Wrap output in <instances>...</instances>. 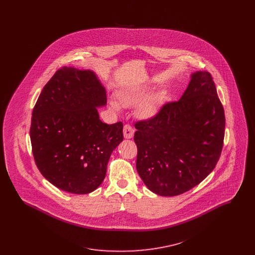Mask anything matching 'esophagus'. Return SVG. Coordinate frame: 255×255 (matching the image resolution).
Returning a JSON list of instances; mask_svg holds the SVG:
<instances>
[{
    "instance_id": "34e87169",
    "label": "esophagus",
    "mask_w": 255,
    "mask_h": 255,
    "mask_svg": "<svg viewBox=\"0 0 255 255\" xmlns=\"http://www.w3.org/2000/svg\"><path fill=\"white\" fill-rule=\"evenodd\" d=\"M133 133H134V130L133 129V127L129 124H126L124 125V128H123V134H124V137L125 138H131L133 137Z\"/></svg>"
}]
</instances>
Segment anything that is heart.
<instances>
[{
  "mask_svg": "<svg viewBox=\"0 0 255 255\" xmlns=\"http://www.w3.org/2000/svg\"><path fill=\"white\" fill-rule=\"evenodd\" d=\"M150 90L151 89L147 86L125 88L118 93V98L123 106H133L141 101L150 93ZM160 100L161 97L159 94H155L147 97L141 103H139L136 108L138 116L141 118H150L154 116L158 111ZM111 107L113 109H119L118 103L114 101L111 102Z\"/></svg>",
  "mask_w": 255,
  "mask_h": 255,
  "instance_id": "heart-1",
  "label": "heart"
}]
</instances>
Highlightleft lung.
<instances>
[{
	"label": "left lung",
	"mask_w": 255,
	"mask_h": 255,
	"mask_svg": "<svg viewBox=\"0 0 255 255\" xmlns=\"http://www.w3.org/2000/svg\"><path fill=\"white\" fill-rule=\"evenodd\" d=\"M225 111L212 75L197 72L178 101L134 123L136 170L160 196L182 194L215 168L225 136Z\"/></svg>",
	"instance_id": "obj_1"
}]
</instances>
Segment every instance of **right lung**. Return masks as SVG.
Wrapping results in <instances>:
<instances>
[{"label":"right lung","instance_id":"right-lung-1","mask_svg":"<svg viewBox=\"0 0 255 255\" xmlns=\"http://www.w3.org/2000/svg\"><path fill=\"white\" fill-rule=\"evenodd\" d=\"M106 102L96 74L71 67L57 70L38 97L29 130L33 158L61 190L87 194L103 182L111 154L123 140L122 122L99 120L97 107Z\"/></svg>","mask_w":255,"mask_h":255}]
</instances>
